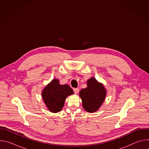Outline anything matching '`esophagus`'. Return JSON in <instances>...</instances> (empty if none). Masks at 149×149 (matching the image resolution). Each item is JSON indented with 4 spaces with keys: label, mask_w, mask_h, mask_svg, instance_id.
<instances>
[{
    "label": "esophagus",
    "mask_w": 149,
    "mask_h": 149,
    "mask_svg": "<svg viewBox=\"0 0 149 149\" xmlns=\"http://www.w3.org/2000/svg\"><path fill=\"white\" fill-rule=\"evenodd\" d=\"M74 91V93L75 94H78V92H79V88H74L73 89Z\"/></svg>",
    "instance_id": "esophagus-1"
}]
</instances>
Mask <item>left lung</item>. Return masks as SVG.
Listing matches in <instances>:
<instances>
[{"instance_id":"obj_1","label":"left lung","mask_w":149,"mask_h":149,"mask_svg":"<svg viewBox=\"0 0 149 149\" xmlns=\"http://www.w3.org/2000/svg\"><path fill=\"white\" fill-rule=\"evenodd\" d=\"M87 87L82 89L79 97L82 100L84 109L89 113L97 111L105 100L106 90L101 83L92 77L87 82Z\"/></svg>"}]
</instances>
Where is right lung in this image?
Returning a JSON list of instances; mask_svg holds the SVG:
<instances>
[{"label":"right lung","instance_id":"right-lung-1","mask_svg":"<svg viewBox=\"0 0 149 149\" xmlns=\"http://www.w3.org/2000/svg\"><path fill=\"white\" fill-rule=\"evenodd\" d=\"M73 94L68 85H61L58 79H54L42 91V97L48 110L56 113L61 111L66 98Z\"/></svg>","mask_w":149,"mask_h":149}]
</instances>
